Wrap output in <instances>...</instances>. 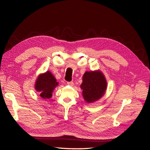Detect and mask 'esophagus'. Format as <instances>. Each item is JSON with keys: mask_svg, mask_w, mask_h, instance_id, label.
Here are the masks:
<instances>
[{"mask_svg": "<svg viewBox=\"0 0 150 150\" xmlns=\"http://www.w3.org/2000/svg\"><path fill=\"white\" fill-rule=\"evenodd\" d=\"M67 85L71 86H72L74 85V83L72 82V81H71V82H67Z\"/></svg>", "mask_w": 150, "mask_h": 150, "instance_id": "esophagus-1", "label": "esophagus"}]
</instances>
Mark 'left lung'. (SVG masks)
Here are the masks:
<instances>
[{
	"label": "left lung",
	"mask_w": 150,
	"mask_h": 150,
	"mask_svg": "<svg viewBox=\"0 0 150 150\" xmlns=\"http://www.w3.org/2000/svg\"><path fill=\"white\" fill-rule=\"evenodd\" d=\"M80 87L83 89L85 101L94 103L103 96L107 88V82L100 71H86L83 76V83Z\"/></svg>",
	"instance_id": "8db88e82"
}]
</instances>
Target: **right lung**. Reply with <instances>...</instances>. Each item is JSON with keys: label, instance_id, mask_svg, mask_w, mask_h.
Listing matches in <instances>:
<instances>
[{"label": "right lung", "instance_id": "right-lung-1", "mask_svg": "<svg viewBox=\"0 0 150 150\" xmlns=\"http://www.w3.org/2000/svg\"><path fill=\"white\" fill-rule=\"evenodd\" d=\"M58 85V82L50 71L40 74L36 79L35 89L40 93V96L44 99L51 98L54 89Z\"/></svg>", "mask_w": 150, "mask_h": 150}]
</instances>
